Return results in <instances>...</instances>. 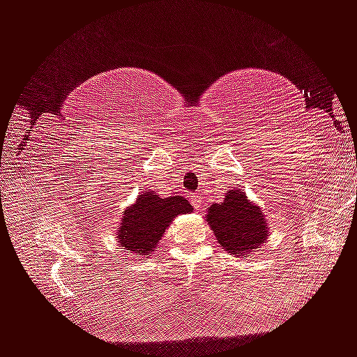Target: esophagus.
I'll list each match as a JSON object with an SVG mask.
<instances>
[{
    "instance_id": "1",
    "label": "esophagus",
    "mask_w": 357,
    "mask_h": 357,
    "mask_svg": "<svg viewBox=\"0 0 357 357\" xmlns=\"http://www.w3.org/2000/svg\"><path fill=\"white\" fill-rule=\"evenodd\" d=\"M190 204L194 205V208H202L204 206V197H202L200 194H192L190 195Z\"/></svg>"
}]
</instances>
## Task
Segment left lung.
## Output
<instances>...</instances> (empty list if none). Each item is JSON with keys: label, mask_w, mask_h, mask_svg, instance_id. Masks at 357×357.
<instances>
[{"label": "left lung", "mask_w": 357, "mask_h": 357, "mask_svg": "<svg viewBox=\"0 0 357 357\" xmlns=\"http://www.w3.org/2000/svg\"><path fill=\"white\" fill-rule=\"evenodd\" d=\"M208 225L216 241L234 255H250L264 243L268 227L261 210L242 190H229L221 204L208 206Z\"/></svg>", "instance_id": "1"}]
</instances>
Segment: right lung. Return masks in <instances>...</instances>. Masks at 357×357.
Here are the masks:
<instances>
[{
  "label": "right lung",
  "instance_id": "right-lung-1",
  "mask_svg": "<svg viewBox=\"0 0 357 357\" xmlns=\"http://www.w3.org/2000/svg\"><path fill=\"white\" fill-rule=\"evenodd\" d=\"M190 211L192 205L181 195L160 199L153 192L141 194L121 218L120 231L116 234L120 245L130 253H151L173 218Z\"/></svg>",
  "mask_w": 357,
  "mask_h": 357
}]
</instances>
